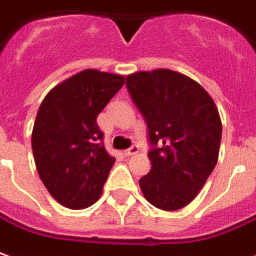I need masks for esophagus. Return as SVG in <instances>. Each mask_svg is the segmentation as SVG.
<instances>
[{
	"label": "esophagus",
	"instance_id": "esophagus-1",
	"mask_svg": "<svg viewBox=\"0 0 256 256\" xmlns=\"http://www.w3.org/2000/svg\"><path fill=\"white\" fill-rule=\"evenodd\" d=\"M137 152H138V146H130L128 150H126V151H124V155H126V156H132V155H136Z\"/></svg>",
	"mask_w": 256,
	"mask_h": 256
}]
</instances>
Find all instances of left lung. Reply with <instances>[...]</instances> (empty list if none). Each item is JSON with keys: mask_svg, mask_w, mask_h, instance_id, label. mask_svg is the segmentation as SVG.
<instances>
[{"mask_svg": "<svg viewBox=\"0 0 256 256\" xmlns=\"http://www.w3.org/2000/svg\"><path fill=\"white\" fill-rule=\"evenodd\" d=\"M128 88L148 124L151 170L140 178L146 200L162 210L198 196L219 158L222 120L202 86L170 69L136 72Z\"/></svg>", "mask_w": 256, "mask_h": 256, "instance_id": "1", "label": "left lung"}]
</instances>
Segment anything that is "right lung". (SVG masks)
<instances>
[{"label": "right lung", "instance_id": "right-lung-1", "mask_svg": "<svg viewBox=\"0 0 256 256\" xmlns=\"http://www.w3.org/2000/svg\"><path fill=\"white\" fill-rule=\"evenodd\" d=\"M124 76L86 69L50 90L36 116L32 148L41 182L66 208L83 209L102 194L115 158L101 142L97 116Z\"/></svg>", "mask_w": 256, "mask_h": 256}]
</instances>
